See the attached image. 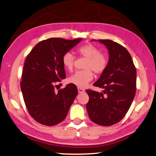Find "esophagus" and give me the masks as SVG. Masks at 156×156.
<instances>
[{
	"label": "esophagus",
	"instance_id": "1",
	"mask_svg": "<svg viewBox=\"0 0 156 156\" xmlns=\"http://www.w3.org/2000/svg\"><path fill=\"white\" fill-rule=\"evenodd\" d=\"M78 92H79V93H83L85 92V90L83 89V88L78 87Z\"/></svg>",
	"mask_w": 156,
	"mask_h": 156
}]
</instances>
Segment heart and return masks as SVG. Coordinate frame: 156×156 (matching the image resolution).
<instances>
[{"label": "heart", "instance_id": "obj_1", "mask_svg": "<svg viewBox=\"0 0 156 156\" xmlns=\"http://www.w3.org/2000/svg\"><path fill=\"white\" fill-rule=\"evenodd\" d=\"M77 52L81 56L87 58L83 66L85 70L75 72L69 78L68 81L79 87H83L92 80L93 73L91 70L96 74L102 73L108 65V59L104 54L100 53L96 46L90 43L80 47ZM62 61L64 68L71 71L74 67V55L71 52H66L64 54Z\"/></svg>", "mask_w": 156, "mask_h": 156}]
</instances>
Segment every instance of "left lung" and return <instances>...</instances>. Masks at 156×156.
<instances>
[{"mask_svg": "<svg viewBox=\"0 0 156 156\" xmlns=\"http://www.w3.org/2000/svg\"><path fill=\"white\" fill-rule=\"evenodd\" d=\"M96 41L108 51L107 68L93 85L102 88V92L87 90L86 105L90 119L95 124L112 126L122 120L130 108L136 93V70L127 49L109 39Z\"/></svg>", "mask_w": 156, "mask_h": 156, "instance_id": "obj_1", "label": "left lung"}]
</instances>
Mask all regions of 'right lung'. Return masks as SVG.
Here are the masks:
<instances>
[{"label":"right lung","mask_w":156,"mask_h":156,"mask_svg":"<svg viewBox=\"0 0 156 156\" xmlns=\"http://www.w3.org/2000/svg\"><path fill=\"white\" fill-rule=\"evenodd\" d=\"M81 40H44L26 57L20 86L29 113L40 124L51 126L62 122L77 95L74 84L66 85L58 92L55 91V84L66 78L62 61L64 54Z\"/></svg>","instance_id":"obj_1"}]
</instances>
